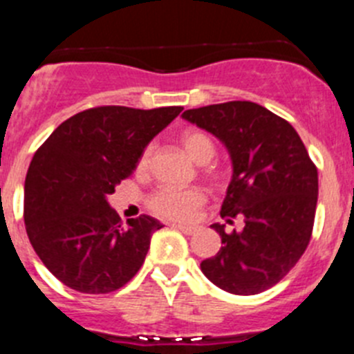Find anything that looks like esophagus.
<instances>
[{
    "label": "esophagus",
    "instance_id": "1",
    "mask_svg": "<svg viewBox=\"0 0 354 354\" xmlns=\"http://www.w3.org/2000/svg\"><path fill=\"white\" fill-rule=\"evenodd\" d=\"M171 227L177 228V230H180V232L186 234V236H192V234H195L196 230H198V228L193 227V225H177V223H174Z\"/></svg>",
    "mask_w": 354,
    "mask_h": 354
}]
</instances>
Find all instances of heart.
<instances>
[{"label": "heart", "instance_id": "obj_1", "mask_svg": "<svg viewBox=\"0 0 354 354\" xmlns=\"http://www.w3.org/2000/svg\"><path fill=\"white\" fill-rule=\"evenodd\" d=\"M180 143L187 156L198 165H205L216 154V145L207 133L198 129H187L180 134ZM152 149L147 147L140 156L138 167L147 168ZM205 204V193L198 187L175 189V187H161L149 198V209L156 216L168 221H187L195 218L198 209Z\"/></svg>", "mask_w": 354, "mask_h": 354}]
</instances>
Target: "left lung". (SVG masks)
<instances>
[{
  "mask_svg": "<svg viewBox=\"0 0 354 354\" xmlns=\"http://www.w3.org/2000/svg\"><path fill=\"white\" fill-rule=\"evenodd\" d=\"M183 118L214 134L232 159L221 218H243L241 232H225L202 273L227 292L270 289L292 270L310 243L317 205V168L289 122L250 101L187 109Z\"/></svg>",
  "mask_w": 354,
  "mask_h": 354,
  "instance_id": "left-lung-1",
  "label": "left lung"
}]
</instances>
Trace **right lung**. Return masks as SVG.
Segmentation results:
<instances>
[{"instance_id":"1","label":"right lung","mask_w":354,"mask_h":354,"mask_svg":"<svg viewBox=\"0 0 354 354\" xmlns=\"http://www.w3.org/2000/svg\"><path fill=\"white\" fill-rule=\"evenodd\" d=\"M180 111V106L84 109L37 150L24 183V223L33 250L62 283L106 294L138 273L150 237L162 225L147 214L124 225L108 195Z\"/></svg>"}]
</instances>
